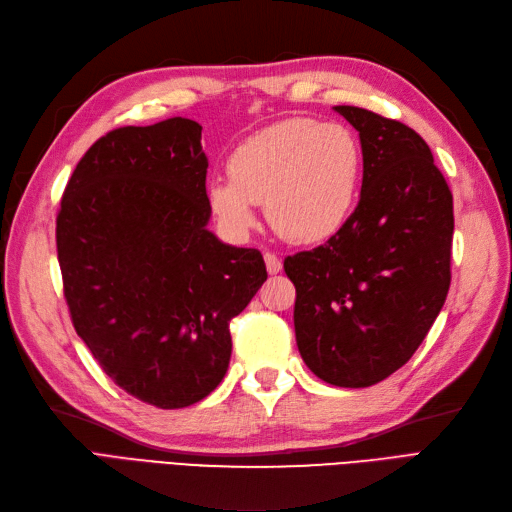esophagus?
I'll list each match as a JSON object with an SVG mask.
<instances>
[{
	"instance_id": "1",
	"label": "esophagus",
	"mask_w": 512,
	"mask_h": 512,
	"mask_svg": "<svg viewBox=\"0 0 512 512\" xmlns=\"http://www.w3.org/2000/svg\"><path fill=\"white\" fill-rule=\"evenodd\" d=\"M265 265H267L269 275H277V273L282 271V260L277 258L275 254H271V252H267V254H265Z\"/></svg>"
}]
</instances>
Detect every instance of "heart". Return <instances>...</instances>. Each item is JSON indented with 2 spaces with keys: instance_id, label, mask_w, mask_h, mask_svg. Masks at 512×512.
Listing matches in <instances>:
<instances>
[{
  "instance_id": "b5f03b06",
  "label": "heart",
  "mask_w": 512,
  "mask_h": 512,
  "mask_svg": "<svg viewBox=\"0 0 512 512\" xmlns=\"http://www.w3.org/2000/svg\"><path fill=\"white\" fill-rule=\"evenodd\" d=\"M363 173L361 145L342 123L294 117L277 121L241 143L230 156V175L209 183V205L232 235L256 224L265 203L277 235L316 243L346 224Z\"/></svg>"
}]
</instances>
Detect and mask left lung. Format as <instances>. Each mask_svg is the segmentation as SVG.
<instances>
[{"label": "left lung", "instance_id": "1", "mask_svg": "<svg viewBox=\"0 0 512 512\" xmlns=\"http://www.w3.org/2000/svg\"><path fill=\"white\" fill-rule=\"evenodd\" d=\"M359 132L363 185L335 235L284 260L297 288L294 333L305 365L363 389L410 361L451 286L453 194L412 128L333 106Z\"/></svg>", "mask_w": 512, "mask_h": 512}]
</instances>
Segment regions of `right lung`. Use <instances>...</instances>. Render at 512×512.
<instances>
[{
  "mask_svg": "<svg viewBox=\"0 0 512 512\" xmlns=\"http://www.w3.org/2000/svg\"><path fill=\"white\" fill-rule=\"evenodd\" d=\"M203 128L170 117L102 136L57 215V258L76 333L123 391L192 406L226 376L239 316L267 280L262 254L207 228Z\"/></svg>",
  "mask_w": 512,
  "mask_h": 512,
  "instance_id": "right-lung-1",
  "label": "right lung"
}]
</instances>
